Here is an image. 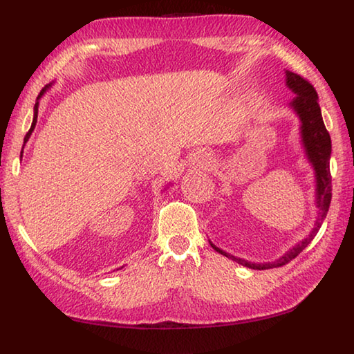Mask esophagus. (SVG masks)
I'll return each mask as SVG.
<instances>
[{
	"label": "esophagus",
	"instance_id": "1",
	"mask_svg": "<svg viewBox=\"0 0 354 354\" xmlns=\"http://www.w3.org/2000/svg\"><path fill=\"white\" fill-rule=\"evenodd\" d=\"M205 162H206V164H207V159H205Z\"/></svg>",
	"mask_w": 354,
	"mask_h": 354
}]
</instances>
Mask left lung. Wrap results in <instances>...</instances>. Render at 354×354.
Segmentation results:
<instances>
[{"mask_svg":"<svg viewBox=\"0 0 354 354\" xmlns=\"http://www.w3.org/2000/svg\"><path fill=\"white\" fill-rule=\"evenodd\" d=\"M286 86L295 93V97L290 101L289 107L297 113L299 118V137H301V145L306 154L308 162L313 165L314 176H315V207H317V217L313 231L299 241L295 247H292L289 251L279 257V259L273 262H250L245 261L242 257L232 256L226 253L211 242V247L218 251L220 254H223L230 259L236 261L243 267L253 268V270H267V268H274L286 266L287 262L301 253V251L313 242V239L317 236L323 220L326 218L329 205H331V173H329V158H331V137L325 128L322 118V111L319 106V95H317L315 88L310 84L303 80L301 76L292 71H286Z\"/></svg>","mask_w":354,"mask_h":354,"instance_id":"8db88e82","label":"left lung"}]
</instances>
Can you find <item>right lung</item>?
Segmentation results:
<instances>
[{
  "label": "right lung",
  "mask_w": 354,
  "mask_h": 354,
  "mask_svg": "<svg viewBox=\"0 0 354 354\" xmlns=\"http://www.w3.org/2000/svg\"><path fill=\"white\" fill-rule=\"evenodd\" d=\"M51 86H53V84H48V86H45L44 88H41V92H40V95H39V97H37V103H35V106H34V118H32L31 128H29V131H28L26 136H25V142H23V148H25L26 142L29 140V137H31L32 131H34V128H35V123H37V113H39V100H40L41 97H44V93L48 91V88H51ZM21 156H23V149H21Z\"/></svg>",
  "instance_id": "obj_1"
}]
</instances>
